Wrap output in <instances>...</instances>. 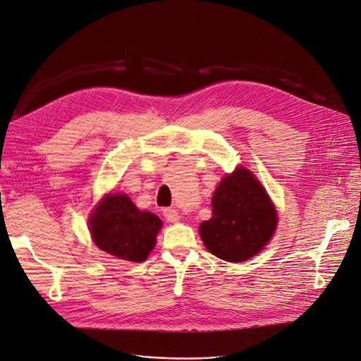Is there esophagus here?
Returning <instances> with one entry per match:
<instances>
[{
  "label": "esophagus",
  "mask_w": 361,
  "mask_h": 361,
  "mask_svg": "<svg viewBox=\"0 0 361 361\" xmlns=\"http://www.w3.org/2000/svg\"><path fill=\"white\" fill-rule=\"evenodd\" d=\"M162 213H164V217H166V220L170 221V223H177L180 220V214L174 209H164Z\"/></svg>",
  "instance_id": "34e87169"
}]
</instances>
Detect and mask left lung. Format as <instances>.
I'll return each mask as SVG.
<instances>
[{"label":"left lung","mask_w":361,"mask_h":361,"mask_svg":"<svg viewBox=\"0 0 361 361\" xmlns=\"http://www.w3.org/2000/svg\"><path fill=\"white\" fill-rule=\"evenodd\" d=\"M212 206L213 217L200 224V236L207 250L223 260H247L267 246L276 231L275 206L246 167H238L220 181Z\"/></svg>","instance_id":"8db88e82"}]
</instances>
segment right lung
Segmentation results:
<instances>
[{
    "mask_svg": "<svg viewBox=\"0 0 361 361\" xmlns=\"http://www.w3.org/2000/svg\"><path fill=\"white\" fill-rule=\"evenodd\" d=\"M162 223L141 212L126 194H106L89 217L94 245L122 260L144 262L155 246Z\"/></svg>",
    "mask_w": 361,
    "mask_h": 361,
    "instance_id": "right-lung-1",
    "label": "right lung"
}]
</instances>
